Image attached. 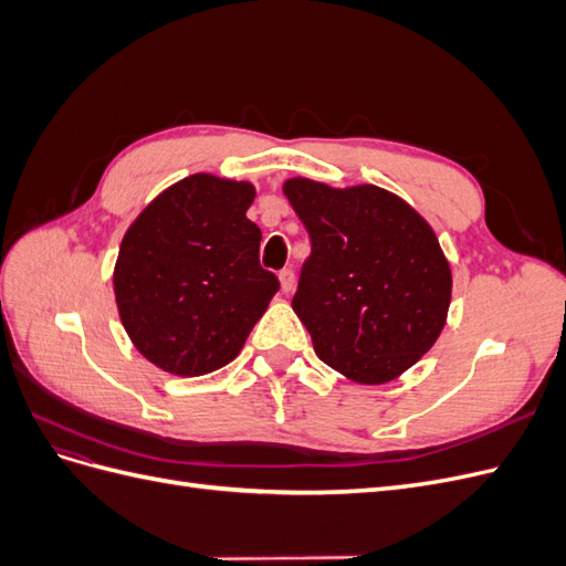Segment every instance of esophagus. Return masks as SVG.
<instances>
[{
  "mask_svg": "<svg viewBox=\"0 0 566 566\" xmlns=\"http://www.w3.org/2000/svg\"><path fill=\"white\" fill-rule=\"evenodd\" d=\"M279 281H281V290H283L285 295L293 293V287H295V273H293V271L283 269V271L279 273Z\"/></svg>",
  "mask_w": 566,
  "mask_h": 566,
  "instance_id": "obj_1",
  "label": "esophagus"
}]
</instances>
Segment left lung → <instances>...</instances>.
<instances>
[{"mask_svg":"<svg viewBox=\"0 0 566 566\" xmlns=\"http://www.w3.org/2000/svg\"><path fill=\"white\" fill-rule=\"evenodd\" d=\"M283 193L310 233L293 310L345 378L385 385L432 349L451 304V266L432 227L380 186L304 177Z\"/></svg>","mask_w":566,"mask_h":566,"instance_id":"obj_1","label":"left lung"}]
</instances>
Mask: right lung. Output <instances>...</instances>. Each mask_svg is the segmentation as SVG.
<instances>
[{
    "mask_svg": "<svg viewBox=\"0 0 566 566\" xmlns=\"http://www.w3.org/2000/svg\"><path fill=\"white\" fill-rule=\"evenodd\" d=\"M250 181L191 175L132 221L113 271L119 321L165 373L196 378L231 364L279 279L260 266Z\"/></svg>",
    "mask_w": 566,
    "mask_h": 566,
    "instance_id": "obj_1",
    "label": "right lung"
}]
</instances>
